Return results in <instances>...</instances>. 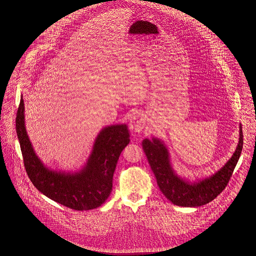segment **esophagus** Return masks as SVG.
<instances>
[{"label": "esophagus", "mask_w": 256, "mask_h": 256, "mask_svg": "<svg viewBox=\"0 0 256 256\" xmlns=\"http://www.w3.org/2000/svg\"><path fill=\"white\" fill-rule=\"evenodd\" d=\"M145 126V120L140 114H135L129 119V129L136 133L142 131Z\"/></svg>", "instance_id": "obj_1"}]
</instances>
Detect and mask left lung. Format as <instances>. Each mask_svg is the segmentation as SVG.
<instances>
[{
    "instance_id": "left-lung-1",
    "label": "left lung",
    "mask_w": 256,
    "mask_h": 256,
    "mask_svg": "<svg viewBox=\"0 0 256 256\" xmlns=\"http://www.w3.org/2000/svg\"><path fill=\"white\" fill-rule=\"evenodd\" d=\"M142 146L162 194L174 205L199 207L214 200L226 186L240 156L244 136L242 125H240L238 144L232 158L217 172L196 182L185 180L176 174L172 168L168 146L160 139L154 137L152 140L145 139Z\"/></svg>"
}]
</instances>
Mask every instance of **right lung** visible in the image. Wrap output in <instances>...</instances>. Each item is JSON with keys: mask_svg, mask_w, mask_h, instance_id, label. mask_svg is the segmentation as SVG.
Here are the masks:
<instances>
[{"mask_svg": "<svg viewBox=\"0 0 256 256\" xmlns=\"http://www.w3.org/2000/svg\"><path fill=\"white\" fill-rule=\"evenodd\" d=\"M16 128L26 174L39 192L76 211L98 208L110 197L117 160L130 142L126 124L102 128L94 140L86 164L74 172L51 170L37 156L26 129L22 96L16 113Z\"/></svg>", "mask_w": 256, "mask_h": 256, "instance_id": "add662e5", "label": "right lung"}]
</instances>
